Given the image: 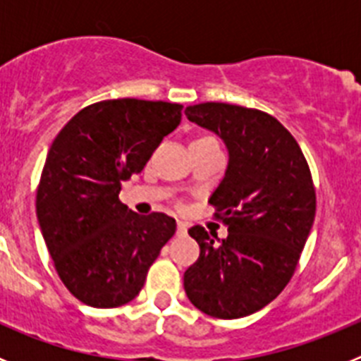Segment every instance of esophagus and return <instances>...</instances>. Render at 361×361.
<instances>
[{"label":"esophagus","mask_w":361,"mask_h":361,"mask_svg":"<svg viewBox=\"0 0 361 361\" xmlns=\"http://www.w3.org/2000/svg\"><path fill=\"white\" fill-rule=\"evenodd\" d=\"M188 233V224L186 222H183V220H178L177 222V235L178 237H184Z\"/></svg>","instance_id":"34e87169"}]
</instances>
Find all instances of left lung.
I'll return each mask as SVG.
<instances>
[{
  "mask_svg": "<svg viewBox=\"0 0 361 361\" xmlns=\"http://www.w3.org/2000/svg\"><path fill=\"white\" fill-rule=\"evenodd\" d=\"M184 114L219 135L229 157L209 197L228 237H209L202 226L188 231L200 257L184 273V291L209 317H247L273 302L295 273L317 212L311 171L295 137L266 111L200 103Z\"/></svg>",
  "mask_w": 361,
  "mask_h": 361,
  "instance_id": "1",
  "label": "left lung"
}]
</instances>
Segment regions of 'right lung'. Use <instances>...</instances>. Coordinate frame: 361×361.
Returning <instances> with one entry per match:
<instances>
[{
  "label": "right lung",
  "mask_w": 361,
  "mask_h": 361,
  "mask_svg": "<svg viewBox=\"0 0 361 361\" xmlns=\"http://www.w3.org/2000/svg\"><path fill=\"white\" fill-rule=\"evenodd\" d=\"M180 117L183 104L110 99L82 108L54 139L37 188V222L57 275L82 304L132 302L175 235V219L137 215L119 193Z\"/></svg>",
  "instance_id": "add662e5"
}]
</instances>
